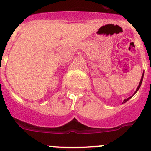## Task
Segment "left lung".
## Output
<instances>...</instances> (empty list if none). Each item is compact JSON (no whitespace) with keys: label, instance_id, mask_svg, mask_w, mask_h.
I'll list each match as a JSON object with an SVG mask.
<instances>
[{"label":"left lung","instance_id":"obj_1","mask_svg":"<svg viewBox=\"0 0 151 151\" xmlns=\"http://www.w3.org/2000/svg\"><path fill=\"white\" fill-rule=\"evenodd\" d=\"M143 77H144V73H143V74H142V77H141V81H140V83H139V85H138V86H137V90H136V91L134 92V93L133 95L132 96H130V97H128V98H127V99H124V101H123V103H126L127 101H128V100H129V99H130L131 98H132V96H133L134 95V94H135L136 93H137V90H138L139 89H140V87H141V83H142V81H143Z\"/></svg>","mask_w":151,"mask_h":151}]
</instances>
